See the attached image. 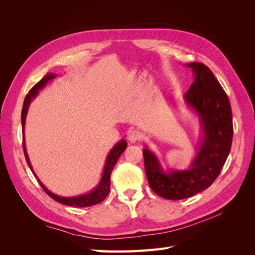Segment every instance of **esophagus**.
Listing matches in <instances>:
<instances>
[{
  "label": "esophagus",
  "instance_id": "34e87169",
  "mask_svg": "<svg viewBox=\"0 0 255 255\" xmlns=\"http://www.w3.org/2000/svg\"><path fill=\"white\" fill-rule=\"evenodd\" d=\"M140 138H141V133L139 132V130L133 129V130H129V132H128V139L130 143H135L136 141L139 140Z\"/></svg>",
  "mask_w": 255,
  "mask_h": 255
}]
</instances>
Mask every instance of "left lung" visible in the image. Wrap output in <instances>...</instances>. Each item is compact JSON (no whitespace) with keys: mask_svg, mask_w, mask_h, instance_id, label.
Listing matches in <instances>:
<instances>
[{"mask_svg":"<svg viewBox=\"0 0 255 255\" xmlns=\"http://www.w3.org/2000/svg\"><path fill=\"white\" fill-rule=\"evenodd\" d=\"M194 83L184 101L199 117L202 128L199 151L186 170L165 172L155 154L143 149L144 170L151 189L168 200L189 198L210 187L225 165L233 139L232 111L229 98L213 72L201 63L186 65Z\"/></svg>","mask_w":255,"mask_h":255,"instance_id":"1","label":"left lung"}]
</instances>
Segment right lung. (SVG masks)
<instances>
[{"instance_id": "1", "label": "right lung", "mask_w": 255, "mask_h": 255, "mask_svg": "<svg viewBox=\"0 0 255 255\" xmlns=\"http://www.w3.org/2000/svg\"><path fill=\"white\" fill-rule=\"evenodd\" d=\"M55 74L54 73H48L47 75L42 78L39 82H38L35 86L28 91V94L26 95L25 99H24V102H23V107H22V114H21V123H22V133H23V150H24V155L26 158V163L28 165V167L30 168V170L34 173L35 177H37V175L35 174L32 165H30V161L27 155V152H26V148H25V140H24V127H25V119H26V115H27V111H28V107L30 102L33 101V100L38 96V92H39L40 89H42L45 85H47L51 80H53L55 78ZM127 141L125 139H122L120 141H118L116 143L113 149L110 151L109 155L106 157V161H105V166L103 169V172H102V176H101V180H100L99 184L97 186L92 189L91 191H89L88 194H85V195H81L78 197H70V198H66V197H60L57 196L55 194H53L51 192L47 187L44 186V185L40 182V180L38 179V183L40 184V186L43 188V190L47 192V194L52 198L55 200V201L61 203V204H65V205H69V206H76V207H86V206H91V205H95L98 204L100 202H102L103 200L107 197L110 192V187H111V174L113 169L117 163V160L119 159L120 155L123 153L127 149Z\"/></svg>"}]
</instances>
